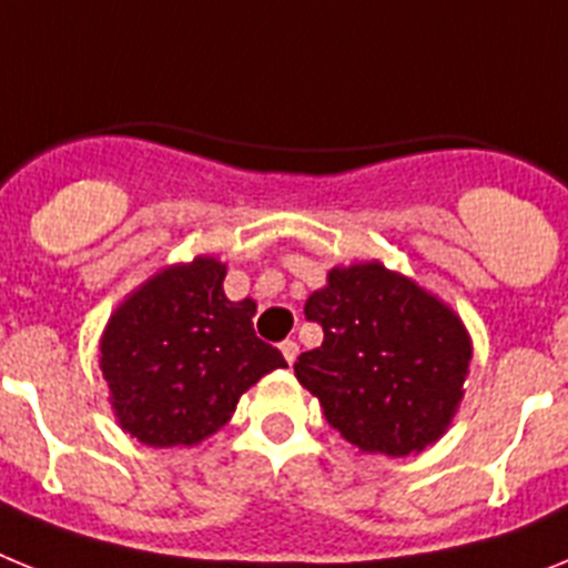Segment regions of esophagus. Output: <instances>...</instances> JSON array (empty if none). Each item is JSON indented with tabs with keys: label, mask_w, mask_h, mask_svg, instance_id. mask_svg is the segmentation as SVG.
Here are the masks:
<instances>
[{
	"label": "esophagus",
	"mask_w": 568,
	"mask_h": 568,
	"mask_svg": "<svg viewBox=\"0 0 568 568\" xmlns=\"http://www.w3.org/2000/svg\"><path fill=\"white\" fill-rule=\"evenodd\" d=\"M281 355H284V361H287V364H293L295 358H298V344H295V341H281Z\"/></svg>",
	"instance_id": "esophagus-1"
}]
</instances>
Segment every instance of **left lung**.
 <instances>
[{"instance_id":"obj_1","label":"left lung","mask_w":568,"mask_h":568,"mask_svg":"<svg viewBox=\"0 0 568 568\" xmlns=\"http://www.w3.org/2000/svg\"><path fill=\"white\" fill-rule=\"evenodd\" d=\"M324 329L295 378L361 453L404 458L444 438L464 400L471 338L460 315L381 261L333 267L304 304Z\"/></svg>"}]
</instances>
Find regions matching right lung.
I'll list each match as a JSON object with an SVG mask.
<instances>
[{
	"label": "right lung",
	"instance_id": "obj_1",
	"mask_svg": "<svg viewBox=\"0 0 568 568\" xmlns=\"http://www.w3.org/2000/svg\"><path fill=\"white\" fill-rule=\"evenodd\" d=\"M227 264L195 255L124 295L99 338L115 424L144 446H195L250 386L287 366L253 329L255 301L224 295Z\"/></svg>",
	"mask_w": 568,
	"mask_h": 568
}]
</instances>
